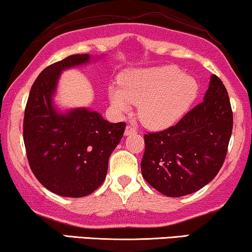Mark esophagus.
Masks as SVG:
<instances>
[{"label":"esophagus","mask_w":252,"mask_h":252,"mask_svg":"<svg viewBox=\"0 0 252 252\" xmlns=\"http://www.w3.org/2000/svg\"><path fill=\"white\" fill-rule=\"evenodd\" d=\"M135 132H136V128H135V127H133V126H130V125L126 126V129H125V135H130V134H133V133H135Z\"/></svg>","instance_id":"obj_1"}]
</instances>
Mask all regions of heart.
I'll use <instances>...</instances> for the list:
<instances>
[{
  "instance_id": "1",
  "label": "heart",
  "mask_w": 252,
  "mask_h": 252,
  "mask_svg": "<svg viewBox=\"0 0 252 252\" xmlns=\"http://www.w3.org/2000/svg\"><path fill=\"white\" fill-rule=\"evenodd\" d=\"M120 86L109 89V98L118 112H128L139 104L137 116L144 125L161 128L177 122L190 108L198 93V82L178 66L166 65L129 72Z\"/></svg>"
}]
</instances>
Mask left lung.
Returning <instances> with one entry per match:
<instances>
[{"label":"left lung","instance_id":"obj_1","mask_svg":"<svg viewBox=\"0 0 252 252\" xmlns=\"http://www.w3.org/2000/svg\"><path fill=\"white\" fill-rule=\"evenodd\" d=\"M233 129V112L222 81L212 74L204 101L174 126L144 134L142 175L168 197L199 190L212 181L223 161Z\"/></svg>","mask_w":252,"mask_h":252}]
</instances>
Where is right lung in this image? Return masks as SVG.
Returning <instances> with one entry per match:
<instances>
[{"label":"right lung","mask_w":252,"mask_h":252,"mask_svg":"<svg viewBox=\"0 0 252 252\" xmlns=\"http://www.w3.org/2000/svg\"><path fill=\"white\" fill-rule=\"evenodd\" d=\"M89 61L88 54L71 55L44 68L31 88L24 116L31 170L48 190L65 197H84L103 184L110 155L126 127L86 108L65 113L55 109L53 96L62 71Z\"/></svg>","instance_id":"obj_1"}]
</instances>
